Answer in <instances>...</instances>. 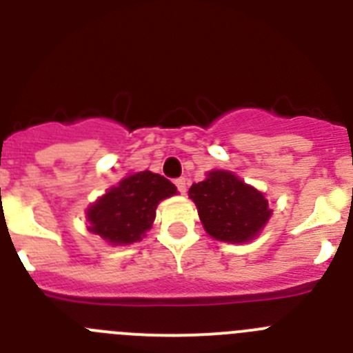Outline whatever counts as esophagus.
Here are the masks:
<instances>
[{
    "label": "esophagus",
    "mask_w": 353,
    "mask_h": 353,
    "mask_svg": "<svg viewBox=\"0 0 353 353\" xmlns=\"http://www.w3.org/2000/svg\"><path fill=\"white\" fill-rule=\"evenodd\" d=\"M174 185H176V189H179L182 194H185L187 191V179H183V176H180V179L174 180Z\"/></svg>",
    "instance_id": "obj_1"
}]
</instances>
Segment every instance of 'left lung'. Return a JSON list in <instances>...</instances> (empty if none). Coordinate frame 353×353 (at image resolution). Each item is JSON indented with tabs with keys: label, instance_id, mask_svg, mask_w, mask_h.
<instances>
[{
	"label": "left lung",
	"instance_id": "left-lung-1",
	"mask_svg": "<svg viewBox=\"0 0 353 353\" xmlns=\"http://www.w3.org/2000/svg\"><path fill=\"white\" fill-rule=\"evenodd\" d=\"M189 198L198 208L205 232L230 244L251 242L269 223L272 210L265 194L226 170H212L192 183Z\"/></svg>",
	"mask_w": 353,
	"mask_h": 353
}]
</instances>
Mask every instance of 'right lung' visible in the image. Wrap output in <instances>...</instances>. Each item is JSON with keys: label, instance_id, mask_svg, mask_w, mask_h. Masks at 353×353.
Here are the masks:
<instances>
[{"label": "right lung", "instance_id": "1", "mask_svg": "<svg viewBox=\"0 0 353 353\" xmlns=\"http://www.w3.org/2000/svg\"><path fill=\"white\" fill-rule=\"evenodd\" d=\"M176 194V187L152 171L129 173L86 208L88 232L111 245H129L146 235L162 199Z\"/></svg>", "mask_w": 353, "mask_h": 353}]
</instances>
